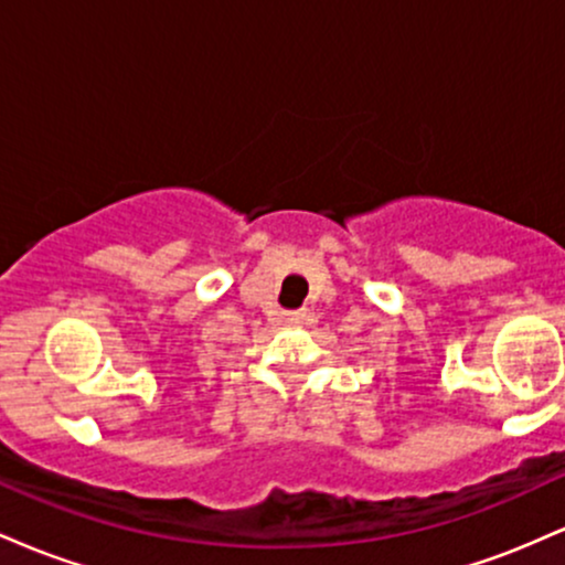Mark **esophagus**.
Returning a JSON list of instances; mask_svg holds the SVG:
<instances>
[{"label": "esophagus", "instance_id": "34e87169", "mask_svg": "<svg viewBox=\"0 0 565 565\" xmlns=\"http://www.w3.org/2000/svg\"><path fill=\"white\" fill-rule=\"evenodd\" d=\"M305 313L302 310H295V313H287V323H291V327H297V323H302Z\"/></svg>", "mask_w": 565, "mask_h": 565}]
</instances>
